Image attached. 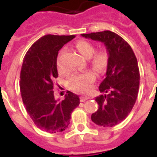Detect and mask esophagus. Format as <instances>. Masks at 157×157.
Wrapping results in <instances>:
<instances>
[{
	"label": "esophagus",
	"instance_id": "obj_1",
	"mask_svg": "<svg viewBox=\"0 0 157 157\" xmlns=\"http://www.w3.org/2000/svg\"><path fill=\"white\" fill-rule=\"evenodd\" d=\"M80 99H81V102H85L86 100L89 99V97L88 96H81V97H80Z\"/></svg>",
	"mask_w": 157,
	"mask_h": 157
}]
</instances>
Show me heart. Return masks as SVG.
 I'll list each match as a JSON object with an SVG mask.
<instances>
[{
    "mask_svg": "<svg viewBox=\"0 0 157 157\" xmlns=\"http://www.w3.org/2000/svg\"><path fill=\"white\" fill-rule=\"evenodd\" d=\"M76 48L84 57L90 58L91 63L98 71H101L104 68L107 63V53L105 50H100L94 53V46L92 43L87 40H80L76 43ZM63 54V50L59 53L58 59H57V68L59 72H63L64 67L61 63V56ZM96 76L94 71H87L82 73L76 74L71 76L68 81L69 87L77 92L86 93L90 90L91 85L95 81Z\"/></svg>",
    "mask_w": 157,
    "mask_h": 157,
    "instance_id": "heart-1",
    "label": "heart"
}]
</instances>
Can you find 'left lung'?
Listing matches in <instances>:
<instances>
[{
  "label": "left lung",
  "instance_id": "left-lung-1",
  "mask_svg": "<svg viewBox=\"0 0 157 157\" xmlns=\"http://www.w3.org/2000/svg\"><path fill=\"white\" fill-rule=\"evenodd\" d=\"M81 36L103 43L108 54L106 77L98 87L103 94L95 98L98 109L91 120L99 126H115L128 117L138 97L140 75L136 56L130 45L111 31Z\"/></svg>",
  "mask_w": 157,
  "mask_h": 157
}]
</instances>
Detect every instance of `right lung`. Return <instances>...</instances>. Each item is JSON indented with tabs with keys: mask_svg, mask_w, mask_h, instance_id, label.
I'll return each mask as SVG.
<instances>
[{
	"mask_svg": "<svg viewBox=\"0 0 157 157\" xmlns=\"http://www.w3.org/2000/svg\"><path fill=\"white\" fill-rule=\"evenodd\" d=\"M76 36L45 35L26 54L20 73V92L23 104L36 126L48 133L65 130L72 111L80 104L76 94L67 91L63 100L54 95L58 77L57 57L59 50Z\"/></svg>",
	"mask_w": 157,
	"mask_h": 157,
	"instance_id": "right-lung-1",
	"label": "right lung"
}]
</instances>
